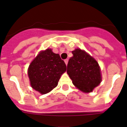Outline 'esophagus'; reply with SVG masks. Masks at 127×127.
Returning a JSON list of instances; mask_svg holds the SVG:
<instances>
[{"mask_svg": "<svg viewBox=\"0 0 127 127\" xmlns=\"http://www.w3.org/2000/svg\"><path fill=\"white\" fill-rule=\"evenodd\" d=\"M64 63H65V64H66V65L68 64V59H64Z\"/></svg>", "mask_w": 127, "mask_h": 127, "instance_id": "esophagus-1", "label": "esophagus"}]
</instances>
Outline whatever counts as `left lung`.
I'll list each match as a JSON object with an SVG mask.
<instances>
[{"label":"left lung","instance_id":"8db88e82","mask_svg":"<svg viewBox=\"0 0 127 127\" xmlns=\"http://www.w3.org/2000/svg\"><path fill=\"white\" fill-rule=\"evenodd\" d=\"M72 54L73 57L69 59L67 66V73L73 85L81 91L92 92L101 82L97 62L81 49H75Z\"/></svg>","mask_w":127,"mask_h":127}]
</instances>
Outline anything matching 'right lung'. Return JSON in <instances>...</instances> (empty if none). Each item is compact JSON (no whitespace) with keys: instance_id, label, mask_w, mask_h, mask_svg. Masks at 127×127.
Returning <instances> with one entry per match:
<instances>
[{"instance_id":"1","label":"right lung","mask_w":127,"mask_h":127,"mask_svg":"<svg viewBox=\"0 0 127 127\" xmlns=\"http://www.w3.org/2000/svg\"><path fill=\"white\" fill-rule=\"evenodd\" d=\"M66 71V64L59 54L47 49L31 63L28 73L33 89L45 94L58 85L61 75Z\"/></svg>"}]
</instances>
